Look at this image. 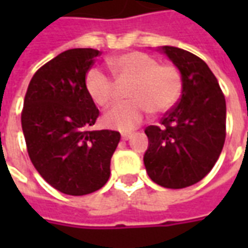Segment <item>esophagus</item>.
<instances>
[{"instance_id":"esophagus-1","label":"esophagus","mask_w":248,"mask_h":248,"mask_svg":"<svg viewBox=\"0 0 248 248\" xmlns=\"http://www.w3.org/2000/svg\"><path fill=\"white\" fill-rule=\"evenodd\" d=\"M131 133H124V134H122V140H129L130 138H131Z\"/></svg>"}]
</instances>
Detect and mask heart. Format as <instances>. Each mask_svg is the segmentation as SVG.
I'll return each instance as SVG.
<instances>
[{
    "label": "heart",
    "mask_w": 248,
    "mask_h": 248,
    "mask_svg": "<svg viewBox=\"0 0 248 248\" xmlns=\"http://www.w3.org/2000/svg\"><path fill=\"white\" fill-rule=\"evenodd\" d=\"M108 66L119 82H131L126 102L115 105L103 117L111 129L127 131L137 127L151 113L171 110L182 93L181 71L171 63H159L155 57L143 51H129L108 60ZM87 94L93 102L108 108L115 99V83L102 71L93 69L85 79Z\"/></svg>",
    "instance_id": "b5f03b06"
}]
</instances>
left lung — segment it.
Listing matches in <instances>:
<instances>
[{
  "label": "left lung",
  "instance_id": "obj_1",
  "mask_svg": "<svg viewBox=\"0 0 248 248\" xmlns=\"http://www.w3.org/2000/svg\"><path fill=\"white\" fill-rule=\"evenodd\" d=\"M161 50L182 76V97L161 119L147 126L143 156L153 182L167 188L195 185L211 171L226 140V99L206 62L174 46Z\"/></svg>",
  "mask_w": 248,
  "mask_h": 248
}]
</instances>
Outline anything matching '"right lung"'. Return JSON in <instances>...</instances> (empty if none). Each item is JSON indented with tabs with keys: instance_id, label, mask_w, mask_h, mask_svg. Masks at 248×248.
<instances>
[{
	"instance_id": "right-lung-1",
	"label": "right lung",
	"mask_w": 248,
	"mask_h": 248,
	"mask_svg": "<svg viewBox=\"0 0 248 248\" xmlns=\"http://www.w3.org/2000/svg\"><path fill=\"white\" fill-rule=\"evenodd\" d=\"M99 54L95 49L58 54L35 71L25 95L21 124L30 161L67 195H86L106 185L121 140L118 131L89 129L99 110L85 79Z\"/></svg>"
}]
</instances>
